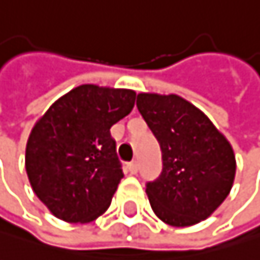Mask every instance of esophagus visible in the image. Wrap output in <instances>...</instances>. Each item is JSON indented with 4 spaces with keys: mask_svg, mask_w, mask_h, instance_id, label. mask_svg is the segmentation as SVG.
<instances>
[{
    "mask_svg": "<svg viewBox=\"0 0 260 260\" xmlns=\"http://www.w3.org/2000/svg\"><path fill=\"white\" fill-rule=\"evenodd\" d=\"M127 170H129V172H131L133 175H136V173L139 172V164H137L136 160L129 162V164H127Z\"/></svg>",
    "mask_w": 260,
    "mask_h": 260,
    "instance_id": "obj_1",
    "label": "esophagus"
}]
</instances>
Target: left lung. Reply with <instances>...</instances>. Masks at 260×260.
<instances>
[{"instance_id":"left-lung-1","label":"left lung","mask_w":260,"mask_h":260,"mask_svg":"<svg viewBox=\"0 0 260 260\" xmlns=\"http://www.w3.org/2000/svg\"><path fill=\"white\" fill-rule=\"evenodd\" d=\"M137 109L162 151V173L146 184L154 214L176 228L211 217L234 184L237 165L231 143L179 95L139 93Z\"/></svg>"}]
</instances>
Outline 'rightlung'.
Masks as SVG:
<instances>
[{
    "instance_id": "add662e5",
    "label": "right lung",
    "mask_w": 260,
    "mask_h": 260,
    "mask_svg": "<svg viewBox=\"0 0 260 260\" xmlns=\"http://www.w3.org/2000/svg\"><path fill=\"white\" fill-rule=\"evenodd\" d=\"M136 92L84 84L37 120L24 167L34 193L54 217L88 223L103 215L123 178L111 127L133 111Z\"/></svg>"
}]
</instances>
